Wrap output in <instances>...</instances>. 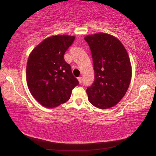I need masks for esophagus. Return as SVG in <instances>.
<instances>
[{
	"label": "esophagus",
	"mask_w": 156,
	"mask_h": 156,
	"mask_svg": "<svg viewBox=\"0 0 156 156\" xmlns=\"http://www.w3.org/2000/svg\"><path fill=\"white\" fill-rule=\"evenodd\" d=\"M78 80L79 83L81 84V83H82V81H83V78H82L81 77H79V78H78Z\"/></svg>",
	"instance_id": "obj_1"
}]
</instances>
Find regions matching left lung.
I'll return each mask as SVG.
<instances>
[{
    "label": "left lung",
    "mask_w": 156,
    "mask_h": 156,
    "mask_svg": "<svg viewBox=\"0 0 156 156\" xmlns=\"http://www.w3.org/2000/svg\"><path fill=\"white\" fill-rule=\"evenodd\" d=\"M90 47L95 80L87 89L90 103L99 109L115 106L125 96L130 84V59L122 43L105 33L84 37Z\"/></svg>",
    "instance_id": "obj_1"
}]
</instances>
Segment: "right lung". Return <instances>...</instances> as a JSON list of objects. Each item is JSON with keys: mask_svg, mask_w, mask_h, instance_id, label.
Listing matches in <instances>:
<instances>
[{"mask_svg": "<svg viewBox=\"0 0 156 156\" xmlns=\"http://www.w3.org/2000/svg\"><path fill=\"white\" fill-rule=\"evenodd\" d=\"M75 36L49 37L38 44L29 56L26 68L30 93L39 103L54 108L70 98L72 89L79 84L65 62L64 54Z\"/></svg>", "mask_w": 156, "mask_h": 156, "instance_id": "1", "label": "right lung"}]
</instances>
